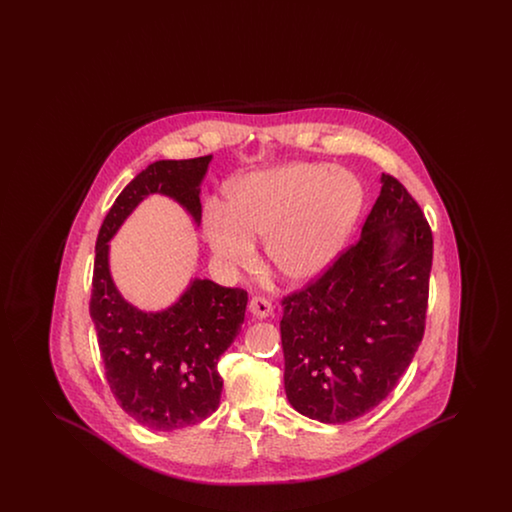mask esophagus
Returning a JSON list of instances; mask_svg holds the SVG:
<instances>
[{"instance_id":"34e87169","label":"esophagus","mask_w":512,"mask_h":512,"mask_svg":"<svg viewBox=\"0 0 512 512\" xmlns=\"http://www.w3.org/2000/svg\"><path fill=\"white\" fill-rule=\"evenodd\" d=\"M249 311L251 315L257 318H268L272 315V303L267 297H253L251 303H249Z\"/></svg>"}]
</instances>
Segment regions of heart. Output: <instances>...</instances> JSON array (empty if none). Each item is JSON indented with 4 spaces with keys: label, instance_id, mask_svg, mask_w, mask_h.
I'll list each match as a JSON object with an SVG mask.
<instances>
[{
    "label": "heart",
    "instance_id": "1",
    "mask_svg": "<svg viewBox=\"0 0 512 512\" xmlns=\"http://www.w3.org/2000/svg\"><path fill=\"white\" fill-rule=\"evenodd\" d=\"M363 207L355 174L320 163H293L234 182L228 203L203 209V236L230 268L257 261L255 240L267 238L268 265L293 284L318 278L340 255Z\"/></svg>",
    "mask_w": 512,
    "mask_h": 512
}]
</instances>
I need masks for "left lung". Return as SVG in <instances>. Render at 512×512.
<instances>
[{
    "label": "left lung",
    "instance_id": "1",
    "mask_svg": "<svg viewBox=\"0 0 512 512\" xmlns=\"http://www.w3.org/2000/svg\"><path fill=\"white\" fill-rule=\"evenodd\" d=\"M361 238L317 282L284 297V388L297 413L343 424L378 407L424 336L434 240L390 174Z\"/></svg>",
    "mask_w": 512,
    "mask_h": 512
}]
</instances>
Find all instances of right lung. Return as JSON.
Instances as JSON below:
<instances>
[{"label": "right lung", "instance_id": "1", "mask_svg": "<svg viewBox=\"0 0 512 512\" xmlns=\"http://www.w3.org/2000/svg\"><path fill=\"white\" fill-rule=\"evenodd\" d=\"M211 159L151 163L115 199L96 242L90 317L105 376L122 411L155 432L192 426L219 409L217 363L240 334L247 292L194 278L169 309L140 311L111 278L109 242L151 194L172 197L199 224V186Z\"/></svg>", "mask_w": 512, "mask_h": 512}]
</instances>
